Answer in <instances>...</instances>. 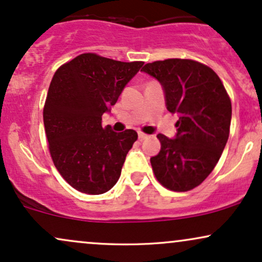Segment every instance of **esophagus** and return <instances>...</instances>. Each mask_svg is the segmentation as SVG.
<instances>
[{
  "mask_svg": "<svg viewBox=\"0 0 262 262\" xmlns=\"http://www.w3.org/2000/svg\"><path fill=\"white\" fill-rule=\"evenodd\" d=\"M138 137H139L140 140H144V139H146L149 135H146V134H144V133H141V132H139V133H138Z\"/></svg>",
  "mask_w": 262,
  "mask_h": 262,
  "instance_id": "esophagus-1",
  "label": "esophagus"
}]
</instances>
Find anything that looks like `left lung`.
Listing matches in <instances>:
<instances>
[{
    "mask_svg": "<svg viewBox=\"0 0 262 262\" xmlns=\"http://www.w3.org/2000/svg\"><path fill=\"white\" fill-rule=\"evenodd\" d=\"M160 82L167 111L179 114L172 139L158 134L159 154L150 159L164 187L185 192L201 185L225 148L231 121V102L218 75L188 59H167L143 68Z\"/></svg>",
    "mask_w": 262,
    "mask_h": 262,
    "instance_id": "1",
    "label": "left lung"
}]
</instances>
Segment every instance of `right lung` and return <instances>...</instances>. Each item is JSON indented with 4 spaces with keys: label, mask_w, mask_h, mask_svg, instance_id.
I'll return each instance as SVG.
<instances>
[{
    "label": "right lung",
    "mask_w": 262,
    "mask_h": 262,
    "mask_svg": "<svg viewBox=\"0 0 262 262\" xmlns=\"http://www.w3.org/2000/svg\"><path fill=\"white\" fill-rule=\"evenodd\" d=\"M143 61L123 62L81 54L56 70L43 118L50 155L60 175L87 194L110 191L121 176L125 156L138 139L133 129L116 133L102 127V116Z\"/></svg>",
    "instance_id": "1"
}]
</instances>
